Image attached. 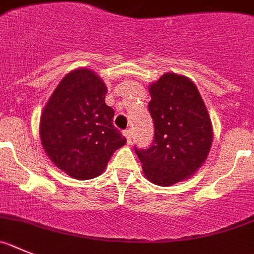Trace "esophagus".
<instances>
[{
  "instance_id": "34e87169",
  "label": "esophagus",
  "mask_w": 254,
  "mask_h": 254,
  "mask_svg": "<svg viewBox=\"0 0 254 254\" xmlns=\"http://www.w3.org/2000/svg\"><path fill=\"white\" fill-rule=\"evenodd\" d=\"M123 134H124V136H125V138H127V144L131 143V138H132V131H131V130H130V129L124 130V131H123Z\"/></svg>"
}]
</instances>
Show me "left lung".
<instances>
[{
  "mask_svg": "<svg viewBox=\"0 0 254 254\" xmlns=\"http://www.w3.org/2000/svg\"><path fill=\"white\" fill-rule=\"evenodd\" d=\"M149 113L154 140L136 149L143 172L152 184L172 186L190 178L209 155L212 124L196 84L189 77L164 73L149 84Z\"/></svg>",
  "mask_w": 254,
  "mask_h": 254,
  "instance_id": "8db88e82",
  "label": "left lung"
}]
</instances>
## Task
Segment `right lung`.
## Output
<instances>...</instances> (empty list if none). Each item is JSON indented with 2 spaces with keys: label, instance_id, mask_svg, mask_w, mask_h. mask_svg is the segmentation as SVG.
<instances>
[{
  "label": "right lung",
  "instance_id": "add662e5",
  "mask_svg": "<svg viewBox=\"0 0 254 254\" xmlns=\"http://www.w3.org/2000/svg\"><path fill=\"white\" fill-rule=\"evenodd\" d=\"M105 82L88 68L62 78L40 115V140L49 159L79 181L102 175L127 139L114 127L105 104Z\"/></svg>",
  "mask_w": 254,
  "mask_h": 254
}]
</instances>
